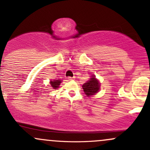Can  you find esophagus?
Listing matches in <instances>:
<instances>
[{"label": "esophagus", "instance_id": "esophagus-1", "mask_svg": "<svg viewBox=\"0 0 150 150\" xmlns=\"http://www.w3.org/2000/svg\"><path fill=\"white\" fill-rule=\"evenodd\" d=\"M68 80H73L74 79H75V78H74V77H68Z\"/></svg>", "mask_w": 150, "mask_h": 150}]
</instances>
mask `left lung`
I'll use <instances>...</instances> for the list:
<instances>
[{"instance_id": "left-lung-1", "label": "left lung", "mask_w": 150, "mask_h": 150, "mask_svg": "<svg viewBox=\"0 0 150 150\" xmlns=\"http://www.w3.org/2000/svg\"><path fill=\"white\" fill-rule=\"evenodd\" d=\"M99 88H100V83L95 76H93L90 80H88L83 85V91L88 96H93L98 92L99 89H100Z\"/></svg>"}]
</instances>
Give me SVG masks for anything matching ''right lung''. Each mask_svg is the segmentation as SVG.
I'll use <instances>...</instances> for the list:
<instances>
[{"label": "right lung", "mask_w": 150, "mask_h": 150, "mask_svg": "<svg viewBox=\"0 0 150 150\" xmlns=\"http://www.w3.org/2000/svg\"><path fill=\"white\" fill-rule=\"evenodd\" d=\"M61 83V80H52L51 82H50V84H51L52 87L54 89H56V88H57L59 87V86L60 85Z\"/></svg>", "instance_id": "obj_1"}]
</instances>
